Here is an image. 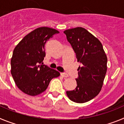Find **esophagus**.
Returning <instances> with one entry per match:
<instances>
[{
	"instance_id": "esophagus-1",
	"label": "esophagus",
	"mask_w": 124,
	"mask_h": 124,
	"mask_svg": "<svg viewBox=\"0 0 124 124\" xmlns=\"http://www.w3.org/2000/svg\"><path fill=\"white\" fill-rule=\"evenodd\" d=\"M61 76H63L64 78H68V75L67 74H66V73H61Z\"/></svg>"
}]
</instances>
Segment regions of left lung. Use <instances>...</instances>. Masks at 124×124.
Returning <instances> with one entry per match:
<instances>
[{
    "instance_id": "obj_1",
    "label": "left lung",
    "mask_w": 124,
    "mask_h": 124,
    "mask_svg": "<svg viewBox=\"0 0 124 124\" xmlns=\"http://www.w3.org/2000/svg\"><path fill=\"white\" fill-rule=\"evenodd\" d=\"M64 33L76 54L79 67L77 86L66 91L69 99L84 103L94 98L101 90L107 72V58L101 41L83 27L64 30Z\"/></svg>"
}]
</instances>
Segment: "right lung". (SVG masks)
Wrapping results in <instances>:
<instances>
[{"label":"right lung","instance_id":"obj_1","mask_svg":"<svg viewBox=\"0 0 124 124\" xmlns=\"http://www.w3.org/2000/svg\"><path fill=\"white\" fill-rule=\"evenodd\" d=\"M59 31L41 27L25 36L13 51L11 58V74L20 90L29 96L43 93L50 81L58 77V71L44 65L45 44Z\"/></svg>","mask_w":124,"mask_h":124}]
</instances>
